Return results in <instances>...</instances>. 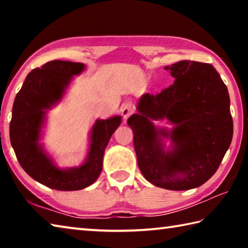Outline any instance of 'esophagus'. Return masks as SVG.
I'll return each mask as SVG.
<instances>
[{
	"mask_svg": "<svg viewBox=\"0 0 248 248\" xmlns=\"http://www.w3.org/2000/svg\"><path fill=\"white\" fill-rule=\"evenodd\" d=\"M134 112V106L132 104H125L121 108V115H123L124 119L127 120L130 116Z\"/></svg>",
	"mask_w": 248,
	"mask_h": 248,
	"instance_id": "obj_1",
	"label": "esophagus"
}]
</instances>
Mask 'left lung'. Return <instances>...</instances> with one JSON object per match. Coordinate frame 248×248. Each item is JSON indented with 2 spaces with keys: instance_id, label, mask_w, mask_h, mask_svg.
I'll return each instance as SVG.
<instances>
[{
  "instance_id": "obj_1",
  "label": "left lung",
  "mask_w": 248,
  "mask_h": 248,
  "mask_svg": "<svg viewBox=\"0 0 248 248\" xmlns=\"http://www.w3.org/2000/svg\"><path fill=\"white\" fill-rule=\"evenodd\" d=\"M175 78L157 95L144 94L128 119L138 165L145 179L170 190L199 187L219 169L233 137L228 87L209 63L184 60L165 66ZM166 118L173 129L156 128ZM163 139L172 141L165 150Z\"/></svg>"
}]
</instances>
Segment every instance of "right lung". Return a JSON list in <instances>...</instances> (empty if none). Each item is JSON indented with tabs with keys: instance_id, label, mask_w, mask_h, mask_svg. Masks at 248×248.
Listing matches in <instances>:
<instances>
[{
	"instance_id": "add662e5",
	"label": "right lung",
	"mask_w": 248,
	"mask_h": 248,
	"mask_svg": "<svg viewBox=\"0 0 248 248\" xmlns=\"http://www.w3.org/2000/svg\"><path fill=\"white\" fill-rule=\"evenodd\" d=\"M85 65L78 62L54 60L29 73L14 100L10 139L20 166L37 182L56 190L72 191L89 187L103 169L105 149L121 117L97 119L91 131V143L85 162L71 169H59L40 144L46 112L60 102L73 75Z\"/></svg>"
}]
</instances>
